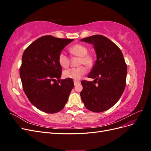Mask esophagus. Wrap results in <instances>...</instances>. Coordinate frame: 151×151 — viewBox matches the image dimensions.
I'll return each instance as SVG.
<instances>
[{
    "mask_svg": "<svg viewBox=\"0 0 151 151\" xmlns=\"http://www.w3.org/2000/svg\"><path fill=\"white\" fill-rule=\"evenodd\" d=\"M74 83L75 85H77V84H79L80 82H79V81H74Z\"/></svg>",
    "mask_w": 151,
    "mask_h": 151,
    "instance_id": "obj_1",
    "label": "esophagus"
}]
</instances>
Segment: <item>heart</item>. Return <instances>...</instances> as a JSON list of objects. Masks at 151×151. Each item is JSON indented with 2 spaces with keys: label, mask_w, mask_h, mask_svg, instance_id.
Here are the masks:
<instances>
[{
  "label": "heart",
  "mask_w": 151,
  "mask_h": 151,
  "mask_svg": "<svg viewBox=\"0 0 151 151\" xmlns=\"http://www.w3.org/2000/svg\"><path fill=\"white\" fill-rule=\"evenodd\" d=\"M69 52L72 56L79 57L78 64H84L88 67H91L94 63V57L93 54L88 53V48L86 45L77 43L69 48ZM58 62L63 68H67L70 65V59L65 52H61L58 54ZM87 72L86 67L81 65L71 68L63 72V76L65 78L72 79L75 81L79 80Z\"/></svg>",
  "instance_id": "b5f03b06"
}]
</instances>
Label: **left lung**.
<instances>
[{
    "mask_svg": "<svg viewBox=\"0 0 151 151\" xmlns=\"http://www.w3.org/2000/svg\"><path fill=\"white\" fill-rule=\"evenodd\" d=\"M93 44L97 60L88 77L83 81L80 95L85 107L93 112H103L120 99L126 86L127 67L120 49L110 40L100 35L81 40Z\"/></svg>",
    "mask_w": 151,
    "mask_h": 151,
    "instance_id": "obj_1",
    "label": "left lung"
}]
</instances>
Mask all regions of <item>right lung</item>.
Here are the masks:
<instances>
[{
    "mask_svg": "<svg viewBox=\"0 0 151 151\" xmlns=\"http://www.w3.org/2000/svg\"><path fill=\"white\" fill-rule=\"evenodd\" d=\"M73 40L43 36L22 55L19 69L22 88L31 104L43 112L61 111L74 88L72 79H60L62 67L58 62V54Z\"/></svg>",
    "mask_w": 151,
    "mask_h": 151,
    "instance_id": "obj_1",
    "label": "right lung"
}]
</instances>
